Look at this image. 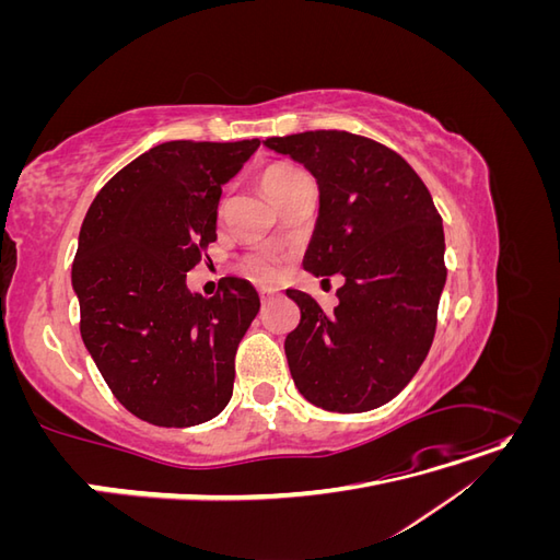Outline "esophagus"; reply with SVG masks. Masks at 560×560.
I'll return each instance as SVG.
<instances>
[{
    "label": "esophagus",
    "mask_w": 560,
    "mask_h": 560,
    "mask_svg": "<svg viewBox=\"0 0 560 560\" xmlns=\"http://www.w3.org/2000/svg\"><path fill=\"white\" fill-rule=\"evenodd\" d=\"M278 294V290H273V287H259V296L261 301H270Z\"/></svg>",
    "instance_id": "34e87169"
}]
</instances>
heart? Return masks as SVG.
<instances>
[{
    "mask_svg": "<svg viewBox=\"0 0 560 560\" xmlns=\"http://www.w3.org/2000/svg\"><path fill=\"white\" fill-rule=\"evenodd\" d=\"M308 179L311 177L292 163H270L259 175L261 189L266 191V196L270 200L276 202V206L287 194H292L299 184L308 182ZM245 270L252 278H257L261 282H270L278 278L280 264L276 257H270V254H252V257L245 259Z\"/></svg>",
    "mask_w": 560,
    "mask_h": 560,
    "instance_id": "heart-1",
    "label": "heart"
}]
</instances>
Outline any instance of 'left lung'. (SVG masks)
<instances>
[{
	"mask_svg": "<svg viewBox=\"0 0 560 560\" xmlns=\"http://www.w3.org/2000/svg\"><path fill=\"white\" fill-rule=\"evenodd\" d=\"M264 144L317 179L303 268L346 278L334 313L287 290L301 311L284 338L292 378L325 411L378 409L409 385L432 346L446 284L442 217L413 167L362 135L311 130Z\"/></svg>",
	"mask_w": 560,
	"mask_h": 560,
	"instance_id": "1",
	"label": "left lung"
}]
</instances>
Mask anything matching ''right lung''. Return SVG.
Returning a JSON list of instances; mask_svg holds the SVG:
<instances>
[{
  "label": "right lung",
  "mask_w": 560,
  "mask_h": 560,
  "mask_svg": "<svg viewBox=\"0 0 560 560\" xmlns=\"http://www.w3.org/2000/svg\"><path fill=\"white\" fill-rule=\"evenodd\" d=\"M259 144L163 142L118 171L81 224L72 287L83 346L114 397L151 425H200L233 395L259 294L224 278L206 299L186 273L217 241L222 186Z\"/></svg>",
  "instance_id": "1"
}]
</instances>
